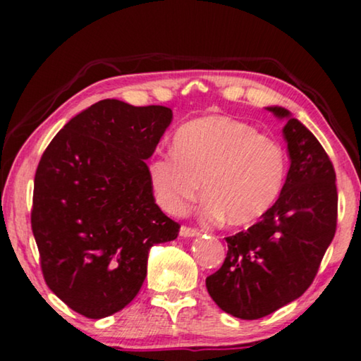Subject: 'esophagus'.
Returning <instances> with one entry per match:
<instances>
[{
	"label": "esophagus",
	"instance_id": "obj_1",
	"mask_svg": "<svg viewBox=\"0 0 361 361\" xmlns=\"http://www.w3.org/2000/svg\"><path fill=\"white\" fill-rule=\"evenodd\" d=\"M180 236H184V238H192V236H199L200 231L195 230V228H190V226H180Z\"/></svg>",
	"mask_w": 361,
	"mask_h": 361
}]
</instances>
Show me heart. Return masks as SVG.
Returning <instances> with one entry per match:
<instances>
[{"label": "heart", "mask_w": 361, "mask_h": 361, "mask_svg": "<svg viewBox=\"0 0 361 361\" xmlns=\"http://www.w3.org/2000/svg\"><path fill=\"white\" fill-rule=\"evenodd\" d=\"M286 157L281 142L250 123L225 115L199 118L172 137V154H156L147 177L157 204L177 215L202 185V215L250 225L263 216L283 190Z\"/></svg>", "instance_id": "1"}]
</instances>
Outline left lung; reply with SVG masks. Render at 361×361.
<instances>
[{"instance_id":"obj_1","label":"left lung","mask_w":361,"mask_h":361,"mask_svg":"<svg viewBox=\"0 0 361 361\" xmlns=\"http://www.w3.org/2000/svg\"><path fill=\"white\" fill-rule=\"evenodd\" d=\"M281 120L290 166L283 190L258 224L226 236L221 268L207 290L221 310L255 320L300 298L317 274L337 228V185L322 145L286 108L268 106Z\"/></svg>"}]
</instances>
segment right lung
<instances>
[{
    "label": "right lung",
    "instance_id": "right-lung-1",
    "mask_svg": "<svg viewBox=\"0 0 361 361\" xmlns=\"http://www.w3.org/2000/svg\"><path fill=\"white\" fill-rule=\"evenodd\" d=\"M171 121L167 106L108 98L73 116L39 161L31 226L44 279L88 319L130 304L151 246L179 235L156 204L146 166Z\"/></svg>",
    "mask_w": 361,
    "mask_h": 361
}]
</instances>
